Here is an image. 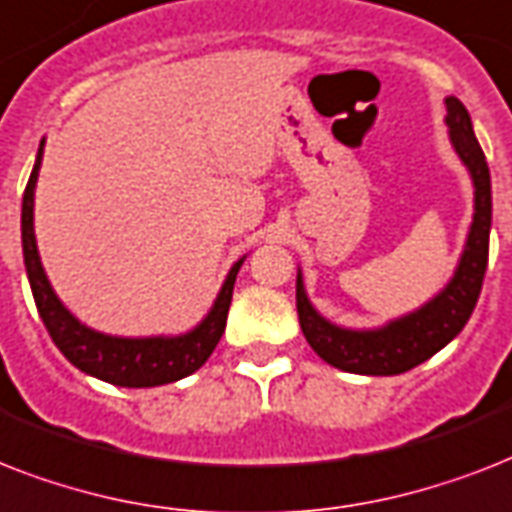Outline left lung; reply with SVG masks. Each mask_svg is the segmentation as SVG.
<instances>
[{"label": "left lung", "instance_id": "1", "mask_svg": "<svg viewBox=\"0 0 512 512\" xmlns=\"http://www.w3.org/2000/svg\"><path fill=\"white\" fill-rule=\"evenodd\" d=\"M446 124L452 132L454 148L476 185V215H473L460 268L449 281V287L425 308L393 321L388 327L374 329V332H350V329L329 324L313 311V305L305 297L303 279L297 276V316H300L305 340L311 342V348L327 364L337 366L342 372L372 374V377L409 372L460 335L476 308L481 287H484L486 263H489L492 177H489V164L473 132L468 108L457 98H446Z\"/></svg>", "mask_w": 512, "mask_h": 512}]
</instances>
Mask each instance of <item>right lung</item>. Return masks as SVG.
Instances as JSON below:
<instances>
[{"instance_id": "1", "label": "right lung", "mask_w": 512, "mask_h": 512, "mask_svg": "<svg viewBox=\"0 0 512 512\" xmlns=\"http://www.w3.org/2000/svg\"><path fill=\"white\" fill-rule=\"evenodd\" d=\"M42 146H39V154H36V164L31 170V177H28L26 191H23L20 233H23V263H26L28 284H31V292H34L36 311L42 316L52 342L58 345L60 353L76 369H82V372L92 374L98 380L111 382V385H122V388H154V385H164V382L183 380V377L196 372L212 356V350L217 348V342L223 337L225 319H228V308H231L233 297V281H236V273H239L244 260L233 265L209 316L188 335L124 340V337L92 332L60 305V300L52 292L50 281L44 276L39 252H36L34 188L39 164H42Z\"/></svg>"}]
</instances>
